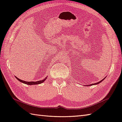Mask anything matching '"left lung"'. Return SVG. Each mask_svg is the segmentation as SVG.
Returning a JSON list of instances; mask_svg holds the SVG:
<instances>
[{"label": "left lung", "instance_id": "8db88e82", "mask_svg": "<svg viewBox=\"0 0 122 122\" xmlns=\"http://www.w3.org/2000/svg\"><path fill=\"white\" fill-rule=\"evenodd\" d=\"M105 79V78H104L103 79H102V80H101L100 81H99V82H97V83H94V84H91V85H89V86H91V85H96V84H99V83H100V82H102L103 80Z\"/></svg>", "mask_w": 122, "mask_h": 122}]
</instances>
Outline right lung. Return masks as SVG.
Returning <instances> with one entry per match:
<instances>
[{"instance_id":"obj_1","label":"right lung","mask_w":122,"mask_h":122,"mask_svg":"<svg viewBox=\"0 0 122 122\" xmlns=\"http://www.w3.org/2000/svg\"><path fill=\"white\" fill-rule=\"evenodd\" d=\"M15 78H16V79H17L19 80V81H20V82L23 83H25L27 85H35V84H39L42 83L43 82L45 81V80L46 79V78L45 79H44L43 80H40V81H36V82H33V81H31V82H27V81H23V80H20V79H19L18 78H17L16 76H15Z\"/></svg>"}]
</instances>
